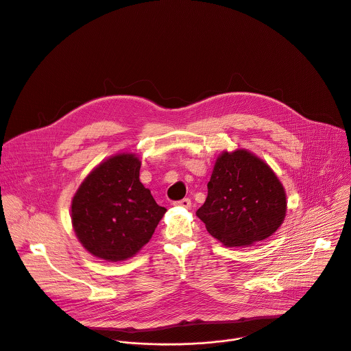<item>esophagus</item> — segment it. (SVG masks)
Wrapping results in <instances>:
<instances>
[{"label":"esophagus","mask_w":351,"mask_h":351,"mask_svg":"<svg viewBox=\"0 0 351 351\" xmlns=\"http://www.w3.org/2000/svg\"><path fill=\"white\" fill-rule=\"evenodd\" d=\"M191 204H192V202H191V199H188V197L181 199V200H178V202H174V206H181V207H185V208H189Z\"/></svg>","instance_id":"esophagus-1"}]
</instances>
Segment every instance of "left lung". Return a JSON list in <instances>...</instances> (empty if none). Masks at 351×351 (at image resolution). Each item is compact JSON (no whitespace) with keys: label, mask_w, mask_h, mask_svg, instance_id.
<instances>
[{"label":"left lung","mask_w":351,"mask_h":351,"mask_svg":"<svg viewBox=\"0 0 351 351\" xmlns=\"http://www.w3.org/2000/svg\"><path fill=\"white\" fill-rule=\"evenodd\" d=\"M208 196L196 215L228 246H246L275 233L286 215V193L274 171L253 154L223 152Z\"/></svg>","instance_id":"left-lung-1"}]
</instances>
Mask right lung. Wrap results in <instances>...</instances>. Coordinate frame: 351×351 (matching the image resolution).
I'll list each match as a JSON object with an SVG mask.
<instances>
[{"label":"right lung","mask_w":351,"mask_h":351,"mask_svg":"<svg viewBox=\"0 0 351 351\" xmlns=\"http://www.w3.org/2000/svg\"><path fill=\"white\" fill-rule=\"evenodd\" d=\"M132 154L101 163L80 185L72 202V223L82 245L94 256L121 261L136 254L166 213L138 178Z\"/></svg>","instance_id":"right-lung-1"}]
</instances>
